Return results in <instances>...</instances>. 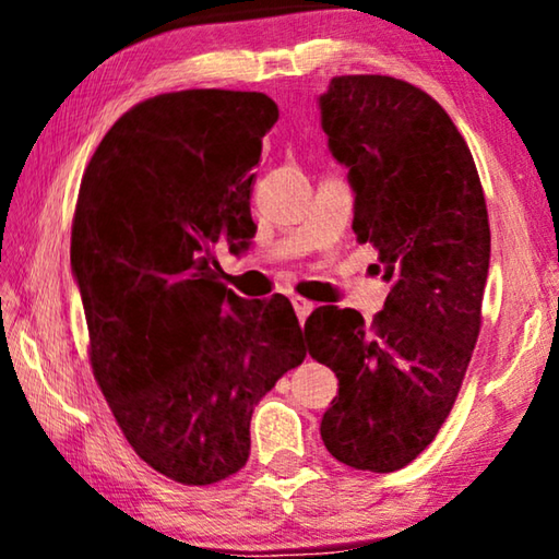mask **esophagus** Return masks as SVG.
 Segmentation results:
<instances>
[{
	"label": "esophagus",
	"instance_id": "obj_1",
	"mask_svg": "<svg viewBox=\"0 0 559 559\" xmlns=\"http://www.w3.org/2000/svg\"><path fill=\"white\" fill-rule=\"evenodd\" d=\"M290 302H293V308H296V313H298V318H300V320H306L310 313H313V308H316V302H313V300L300 298V296H296V298H293Z\"/></svg>",
	"mask_w": 559,
	"mask_h": 559
}]
</instances>
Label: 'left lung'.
I'll use <instances>...</instances> for the list:
<instances>
[{
  "label": "left lung",
  "instance_id": "8db88e82",
  "mask_svg": "<svg viewBox=\"0 0 559 559\" xmlns=\"http://www.w3.org/2000/svg\"><path fill=\"white\" fill-rule=\"evenodd\" d=\"M330 153L349 173L353 231L392 283L365 323L308 318V349L337 377L320 437L357 471L392 473L437 437L480 333L490 226L473 155L429 93L392 75H335L320 96Z\"/></svg>",
  "mask_w": 559,
  "mask_h": 559
}]
</instances>
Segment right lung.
Masks as SVG:
<instances>
[{
	"label": "right lung",
	"instance_id": "obj_1",
	"mask_svg": "<svg viewBox=\"0 0 559 559\" xmlns=\"http://www.w3.org/2000/svg\"><path fill=\"white\" fill-rule=\"evenodd\" d=\"M278 106L263 93H163L120 116L83 173L71 266L93 377L132 451L210 486L251 451L253 406L306 359L288 298L243 300L214 246L251 239V173Z\"/></svg>",
	"mask_w": 559,
	"mask_h": 559
}]
</instances>
